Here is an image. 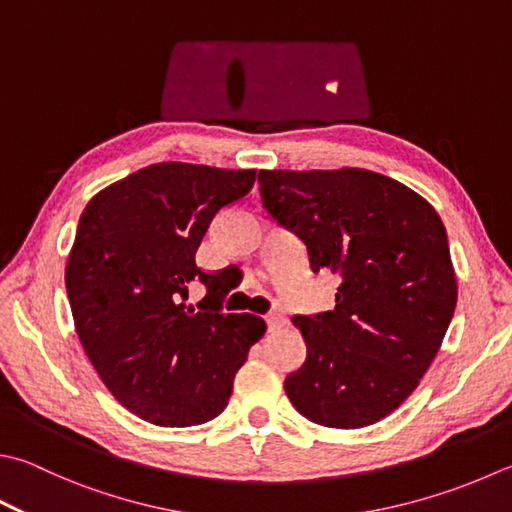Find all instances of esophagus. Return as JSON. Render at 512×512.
Returning <instances> with one entry per match:
<instances>
[{"label": "esophagus", "instance_id": "obj_1", "mask_svg": "<svg viewBox=\"0 0 512 512\" xmlns=\"http://www.w3.org/2000/svg\"><path fill=\"white\" fill-rule=\"evenodd\" d=\"M265 321H267V330L269 332H278V330H283V327L287 325V318L283 314H267Z\"/></svg>", "mask_w": 512, "mask_h": 512}]
</instances>
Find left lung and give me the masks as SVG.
Listing matches in <instances>:
<instances>
[{
	"mask_svg": "<svg viewBox=\"0 0 512 512\" xmlns=\"http://www.w3.org/2000/svg\"><path fill=\"white\" fill-rule=\"evenodd\" d=\"M258 182L312 272L341 278L334 310L292 318L307 356L287 397L321 426H372L417 388L455 314L446 227L417 191L368 169H263Z\"/></svg>",
	"mask_w": 512,
	"mask_h": 512,
	"instance_id": "1",
	"label": "left lung"
}]
</instances>
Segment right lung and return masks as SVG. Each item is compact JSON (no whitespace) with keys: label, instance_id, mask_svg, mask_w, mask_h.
<instances>
[{"label":"right lung","instance_id":"obj_1","mask_svg":"<svg viewBox=\"0 0 512 512\" xmlns=\"http://www.w3.org/2000/svg\"><path fill=\"white\" fill-rule=\"evenodd\" d=\"M254 169L158 162L113 182L82 211L66 263L77 336L118 403L167 428L211 421L267 325L223 314L229 292L196 249L220 209L247 196ZM208 296L186 307L188 285Z\"/></svg>","mask_w":512,"mask_h":512}]
</instances>
